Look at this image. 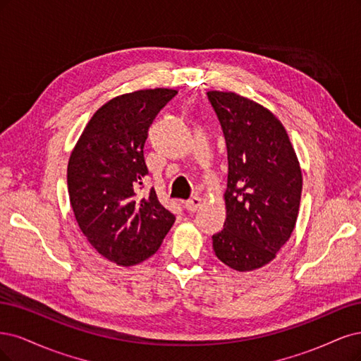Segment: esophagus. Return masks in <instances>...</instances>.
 <instances>
[{"instance_id":"obj_1","label":"esophagus","mask_w":361,"mask_h":361,"mask_svg":"<svg viewBox=\"0 0 361 361\" xmlns=\"http://www.w3.org/2000/svg\"><path fill=\"white\" fill-rule=\"evenodd\" d=\"M201 204H202V200L200 196H192L189 201L184 202V207H185V210H188V212L195 213L197 208H201Z\"/></svg>"}]
</instances>
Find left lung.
I'll list each match as a JSON object with an SVG mask.
<instances>
[{"instance_id": "left-lung-1", "label": "left lung", "mask_w": 361, "mask_h": 361, "mask_svg": "<svg viewBox=\"0 0 361 361\" xmlns=\"http://www.w3.org/2000/svg\"><path fill=\"white\" fill-rule=\"evenodd\" d=\"M228 148L226 220L216 257L237 271L261 269L293 234L303 178L282 123L235 92L208 91Z\"/></svg>"}]
</instances>
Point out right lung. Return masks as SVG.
Segmentation results:
<instances>
[{
	"mask_svg": "<svg viewBox=\"0 0 361 361\" xmlns=\"http://www.w3.org/2000/svg\"><path fill=\"white\" fill-rule=\"evenodd\" d=\"M176 94L154 88L114 97L92 115L68 159V196L80 231L103 258L123 267L154 255L176 222L154 189L141 195L148 129Z\"/></svg>",
	"mask_w": 361,
	"mask_h": 361,
	"instance_id": "right-lung-1",
	"label": "right lung"
}]
</instances>
